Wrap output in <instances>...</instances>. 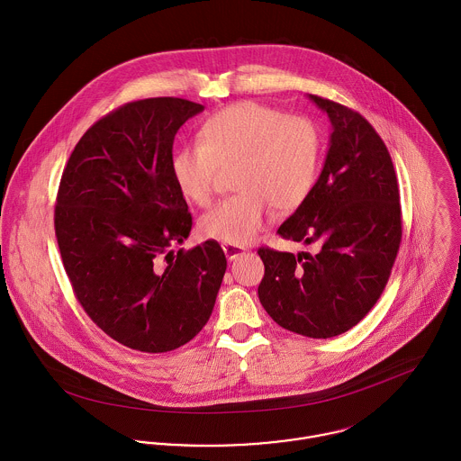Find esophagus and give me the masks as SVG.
<instances>
[{
  "instance_id": "1",
  "label": "esophagus",
  "mask_w": 461,
  "mask_h": 461,
  "mask_svg": "<svg viewBox=\"0 0 461 461\" xmlns=\"http://www.w3.org/2000/svg\"><path fill=\"white\" fill-rule=\"evenodd\" d=\"M221 249H223V254H225V258L229 261L238 259V258H241L247 252L243 247H238V245H221Z\"/></svg>"
}]
</instances>
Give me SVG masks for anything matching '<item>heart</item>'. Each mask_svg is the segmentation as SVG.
Here are the masks:
<instances>
[{"label": "heart", "instance_id": "b5f03b06", "mask_svg": "<svg viewBox=\"0 0 461 461\" xmlns=\"http://www.w3.org/2000/svg\"><path fill=\"white\" fill-rule=\"evenodd\" d=\"M321 159V138L312 121L285 117L254 101L232 104L209 117L198 143L179 147L172 176L179 192L207 205L220 168L240 163L236 190L200 218V234L225 245H247L278 211H294L311 195Z\"/></svg>", "mask_w": 461, "mask_h": 461}]
</instances>
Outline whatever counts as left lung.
<instances>
[{"mask_svg": "<svg viewBox=\"0 0 461 461\" xmlns=\"http://www.w3.org/2000/svg\"><path fill=\"white\" fill-rule=\"evenodd\" d=\"M331 124L329 152L311 195L278 227L284 240L320 252L259 249V300L282 329L329 339L353 329L384 293L401 243L391 154L357 112L309 94Z\"/></svg>", "mask_w": 461, "mask_h": 461, "instance_id": "obj_1", "label": "left lung"}]
</instances>
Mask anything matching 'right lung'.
<instances>
[{
	"label": "right lung",
	"instance_id": "add662e5",
	"mask_svg": "<svg viewBox=\"0 0 461 461\" xmlns=\"http://www.w3.org/2000/svg\"><path fill=\"white\" fill-rule=\"evenodd\" d=\"M200 112L179 97L128 103L81 136L60 181L55 232L74 294L99 329L136 351L190 342L227 269L214 240L172 250L192 230L170 168L174 138Z\"/></svg>",
	"mask_w": 461,
	"mask_h": 461
}]
</instances>
